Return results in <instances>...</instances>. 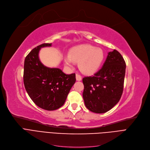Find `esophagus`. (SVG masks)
I'll use <instances>...</instances> for the list:
<instances>
[{
	"label": "esophagus",
	"mask_w": 150,
	"mask_h": 150,
	"mask_svg": "<svg viewBox=\"0 0 150 150\" xmlns=\"http://www.w3.org/2000/svg\"><path fill=\"white\" fill-rule=\"evenodd\" d=\"M76 77L77 81H81L82 80V76L79 74H76Z\"/></svg>",
	"instance_id": "1"
}]
</instances>
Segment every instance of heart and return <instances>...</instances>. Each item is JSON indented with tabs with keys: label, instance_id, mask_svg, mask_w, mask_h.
<instances>
[{
	"label": "heart",
	"instance_id": "b5f03b06",
	"mask_svg": "<svg viewBox=\"0 0 150 150\" xmlns=\"http://www.w3.org/2000/svg\"><path fill=\"white\" fill-rule=\"evenodd\" d=\"M104 58L102 49L89 45L77 46L72 49L69 56L64 58L66 65L72 67L73 61L79 63L80 70L86 74H92L101 66Z\"/></svg>",
	"mask_w": 150,
	"mask_h": 150
}]
</instances>
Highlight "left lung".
Returning a JSON list of instances; mask_svg holds the SVG:
<instances>
[{
  "instance_id": "left-lung-1",
  "label": "left lung",
  "mask_w": 150,
  "mask_h": 150,
  "mask_svg": "<svg viewBox=\"0 0 150 150\" xmlns=\"http://www.w3.org/2000/svg\"><path fill=\"white\" fill-rule=\"evenodd\" d=\"M126 64L118 51L108 53L102 68L92 76L82 79V96L86 107L94 113H103L120 100L123 90Z\"/></svg>"
}]
</instances>
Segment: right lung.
I'll return each mask as SVG.
<instances>
[{"label":"right lung","instance_id":"add662e5","mask_svg":"<svg viewBox=\"0 0 150 150\" xmlns=\"http://www.w3.org/2000/svg\"><path fill=\"white\" fill-rule=\"evenodd\" d=\"M51 43H43L33 48L24 62L23 82L29 97L39 107L54 110L63 106L72 86L75 73L66 74L59 68L44 66L39 59V51Z\"/></svg>","mask_w":150,"mask_h":150}]
</instances>
